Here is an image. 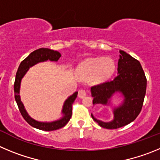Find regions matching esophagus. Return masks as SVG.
<instances>
[{
    "label": "esophagus",
    "instance_id": "esophagus-1",
    "mask_svg": "<svg viewBox=\"0 0 160 160\" xmlns=\"http://www.w3.org/2000/svg\"><path fill=\"white\" fill-rule=\"evenodd\" d=\"M86 95H87V92L84 89H80V90H79L78 96L80 98H83L84 96H86Z\"/></svg>",
    "mask_w": 160,
    "mask_h": 160
}]
</instances>
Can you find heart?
<instances>
[{
	"label": "heart",
	"instance_id": "obj_1",
	"mask_svg": "<svg viewBox=\"0 0 160 160\" xmlns=\"http://www.w3.org/2000/svg\"><path fill=\"white\" fill-rule=\"evenodd\" d=\"M116 70V63L111 58L89 59L78 68V74L84 79L92 78L95 83L105 82Z\"/></svg>",
	"mask_w": 160,
	"mask_h": 160
}]
</instances>
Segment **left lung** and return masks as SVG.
I'll return each instance as SVG.
<instances>
[{
  "label": "left lung",
  "instance_id": "obj_1",
  "mask_svg": "<svg viewBox=\"0 0 160 160\" xmlns=\"http://www.w3.org/2000/svg\"><path fill=\"white\" fill-rule=\"evenodd\" d=\"M118 75L113 80L91 88L92 103L108 104L112 95L121 93L123 103L113 110L114 119L111 122L98 120L92 114L93 120L103 128L116 129L132 123L140 113L146 94L147 79L139 60L124 51H119Z\"/></svg>",
  "mask_w": 160,
  "mask_h": 160
}]
</instances>
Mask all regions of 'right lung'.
<instances>
[{"instance_id":"add662e5","label":"right lung","mask_w":160,"mask_h":160,"mask_svg":"<svg viewBox=\"0 0 160 160\" xmlns=\"http://www.w3.org/2000/svg\"><path fill=\"white\" fill-rule=\"evenodd\" d=\"M60 57H61L60 53L57 51H54V50L49 49V48H39V49L35 50V51L30 53L26 58L21 61L17 72V75H16L15 82H14V94H15L16 102H17L18 108H19L21 114L22 115L23 118L26 120L28 124H30L33 128H36L40 129V130L54 131L65 126L71 119L72 112V105L74 100L77 99L78 92H76L65 100L62 109V113L64 116L61 119L57 120V121L49 122V123L39 122L28 116L26 110L24 109L22 102H21L19 95L21 79L23 78L24 74L26 73V72L32 66L35 65L36 64L39 62H44V61H46L48 60H51V61H57Z\"/></svg>"}]
</instances>
